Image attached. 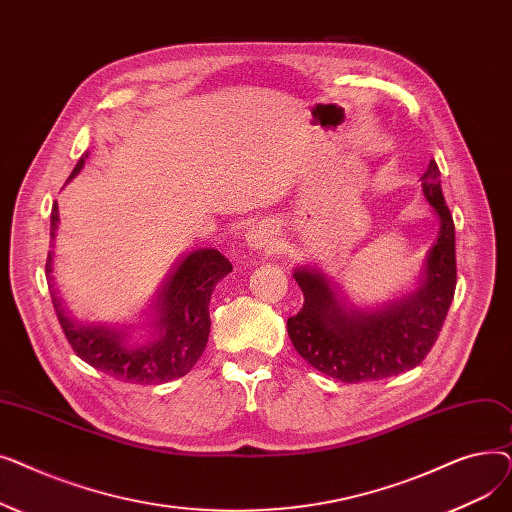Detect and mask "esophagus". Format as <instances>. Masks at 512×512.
<instances>
[{
  "mask_svg": "<svg viewBox=\"0 0 512 512\" xmlns=\"http://www.w3.org/2000/svg\"><path fill=\"white\" fill-rule=\"evenodd\" d=\"M245 242L247 247L253 251H261V249H270L276 242V232L272 224H255L245 232Z\"/></svg>",
  "mask_w": 512,
  "mask_h": 512,
  "instance_id": "34e87169",
  "label": "esophagus"
}]
</instances>
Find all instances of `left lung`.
Listing matches in <instances>:
<instances>
[{
    "instance_id": "obj_1",
    "label": "left lung",
    "mask_w": 512,
    "mask_h": 512,
    "mask_svg": "<svg viewBox=\"0 0 512 512\" xmlns=\"http://www.w3.org/2000/svg\"><path fill=\"white\" fill-rule=\"evenodd\" d=\"M423 195L440 220V234L425 261L417 290L375 311L338 301L330 280L299 267L303 309L288 317V336L297 353L334 380L357 384L384 380L417 367L444 326L456 288L454 222L444 201L440 170L432 159L421 176Z\"/></svg>"
}]
</instances>
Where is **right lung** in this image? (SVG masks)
Masks as SVG:
<instances>
[{
  "mask_svg": "<svg viewBox=\"0 0 512 512\" xmlns=\"http://www.w3.org/2000/svg\"><path fill=\"white\" fill-rule=\"evenodd\" d=\"M87 157L89 153L78 159L70 178L83 170ZM58 222L60 213L56 203L51 209V240L56 236ZM51 261L53 251L47 255L45 274L49 278L53 309L72 351L91 367L132 384H164L182 378L193 369L209 338L211 292L215 284L232 272V263L220 251L199 249L188 253L157 294L153 340L147 344H130L122 330L83 326L66 313L58 292L53 290Z\"/></svg>",
  "mask_w": 512,
  "mask_h": 512,
  "instance_id": "obj_1",
  "label": "right lung"
}]
</instances>
